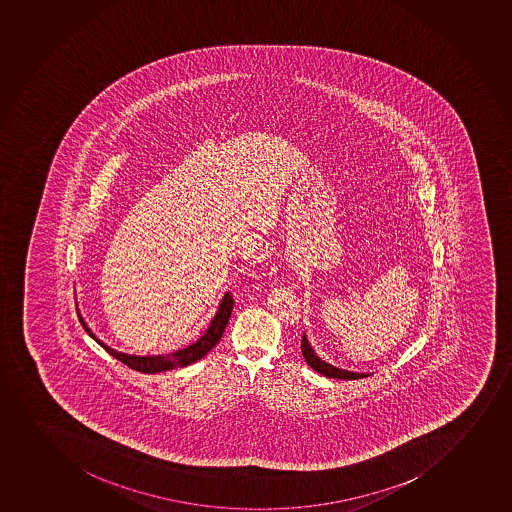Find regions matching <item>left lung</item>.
Segmentation results:
<instances>
[{
    "label": "left lung",
    "instance_id": "8db88e82",
    "mask_svg": "<svg viewBox=\"0 0 512 512\" xmlns=\"http://www.w3.org/2000/svg\"><path fill=\"white\" fill-rule=\"evenodd\" d=\"M301 350H303L304 360L308 362L309 367L316 370L318 374L330 377V379L355 380L369 377V374H357V372H350V370L336 369L331 363H326L325 360H321V358L314 353L311 345H309L306 335H303V340H301Z\"/></svg>",
    "mask_w": 512,
    "mask_h": 512
}]
</instances>
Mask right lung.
Wrapping results in <instances>:
<instances>
[{
	"label": "right lung",
	"instance_id": "1",
	"mask_svg": "<svg viewBox=\"0 0 512 512\" xmlns=\"http://www.w3.org/2000/svg\"><path fill=\"white\" fill-rule=\"evenodd\" d=\"M233 304H235L233 297L230 296V292H226L218 313H216L215 318L211 321V325H209L206 333L196 343H193L191 347L169 353V355H157V357H135V355L116 352L113 348L106 347L105 343H101L91 333V330H89L88 325L84 323L81 316H79V321H81L84 330L88 331V335L93 340L98 341L99 345L105 348L111 357H115L116 360H120V362L128 365L130 369L138 370V372H143V374H157V372H165V370L179 369V367L191 365V363L198 362L199 358H203L209 350H213V347H216V343L221 340V336L225 333L226 325L230 321L231 311H233Z\"/></svg>",
	"mask_w": 512,
	"mask_h": 512
}]
</instances>
